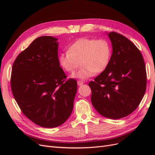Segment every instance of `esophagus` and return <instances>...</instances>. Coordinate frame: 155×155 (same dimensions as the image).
<instances>
[{"mask_svg":"<svg viewBox=\"0 0 155 155\" xmlns=\"http://www.w3.org/2000/svg\"><path fill=\"white\" fill-rule=\"evenodd\" d=\"M83 83H84V82L82 81H78V85L79 86H80V85H83Z\"/></svg>","mask_w":155,"mask_h":155,"instance_id":"34e87169","label":"esophagus"}]
</instances>
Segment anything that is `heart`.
Listing matches in <instances>:
<instances>
[{
	"mask_svg": "<svg viewBox=\"0 0 155 155\" xmlns=\"http://www.w3.org/2000/svg\"><path fill=\"white\" fill-rule=\"evenodd\" d=\"M112 55V48L106 39L81 38L69 46L68 51L61 53L58 61L67 72L73 73L81 63V68L72 77L86 79L95 73H101L109 66Z\"/></svg>",
	"mask_w": 155,
	"mask_h": 155,
	"instance_id": "b5f03b06",
	"label": "heart"
}]
</instances>
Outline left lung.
Here are the masks:
<instances>
[{
	"label": "left lung",
	"mask_w": 155,
	"mask_h": 155,
	"mask_svg": "<svg viewBox=\"0 0 155 155\" xmlns=\"http://www.w3.org/2000/svg\"><path fill=\"white\" fill-rule=\"evenodd\" d=\"M112 54L109 66L88 83L91 102L104 117L120 119L138 107L146 90L147 74L142 54L125 36L109 34Z\"/></svg>",
	"instance_id": "obj_1"
}]
</instances>
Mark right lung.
Listing matches in <instances>:
<instances>
[{
    "label": "right lung",
    "mask_w": 155,
    "mask_h": 155,
    "mask_svg": "<svg viewBox=\"0 0 155 155\" xmlns=\"http://www.w3.org/2000/svg\"><path fill=\"white\" fill-rule=\"evenodd\" d=\"M58 39L42 36L18 55L11 88L22 113L45 128L62 125L71 114L77 81L66 80L58 61Z\"/></svg>",
    "instance_id": "right-lung-1"
}]
</instances>
